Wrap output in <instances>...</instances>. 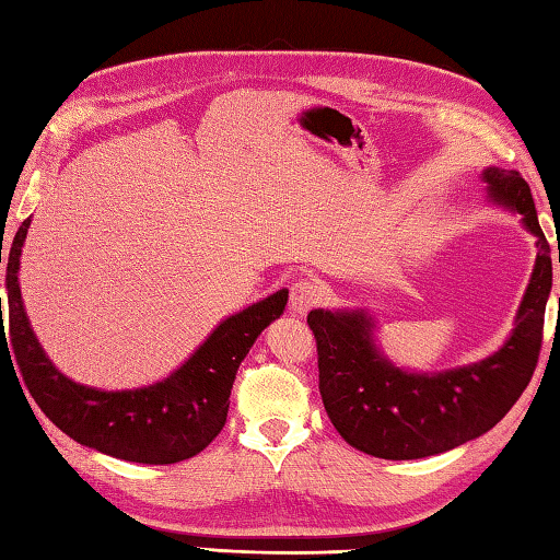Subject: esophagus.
<instances>
[{
    "mask_svg": "<svg viewBox=\"0 0 560 560\" xmlns=\"http://www.w3.org/2000/svg\"><path fill=\"white\" fill-rule=\"evenodd\" d=\"M324 298V288L312 278L298 280L290 288V307L294 314H307L312 307L322 302Z\"/></svg>",
    "mask_w": 560,
    "mask_h": 560,
    "instance_id": "34e87169",
    "label": "esophagus"
}]
</instances>
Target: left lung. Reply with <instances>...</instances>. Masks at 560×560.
<instances>
[{
  "mask_svg": "<svg viewBox=\"0 0 560 560\" xmlns=\"http://www.w3.org/2000/svg\"><path fill=\"white\" fill-rule=\"evenodd\" d=\"M490 197L524 217L536 236V266L516 312V326L498 353L458 371L405 373L373 343L363 312L312 310L319 393L346 444L387 460L427 458L478 439L514 407L536 371L551 292V246L536 219L532 189L516 171L482 173ZM560 262V250H558Z\"/></svg>",
  "mask_w": 560,
  "mask_h": 560,
  "instance_id": "8db88e82",
  "label": "left lung"
}]
</instances>
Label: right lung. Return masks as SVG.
<instances>
[{
    "instance_id": "1",
    "label": "right lung",
    "mask_w": 560,
    "mask_h": 560,
    "mask_svg": "<svg viewBox=\"0 0 560 560\" xmlns=\"http://www.w3.org/2000/svg\"><path fill=\"white\" fill-rule=\"evenodd\" d=\"M28 226L31 217L19 226L9 248L7 334L24 373V383L40 411L78 444L121 460L167 466V463L187 460L205 451L224 429L229 395L241 361L258 334L282 314L288 304V290L270 294L221 322L192 358L163 383L141 389H121V393H102V389L72 383L58 373L31 331L16 276ZM0 339L7 341L4 319H0Z\"/></svg>"
}]
</instances>
